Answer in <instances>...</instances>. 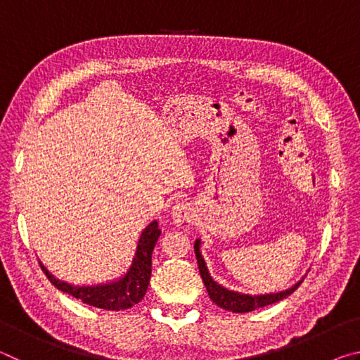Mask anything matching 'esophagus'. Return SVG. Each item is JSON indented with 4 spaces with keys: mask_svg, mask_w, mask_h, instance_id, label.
<instances>
[{
    "mask_svg": "<svg viewBox=\"0 0 360 360\" xmlns=\"http://www.w3.org/2000/svg\"><path fill=\"white\" fill-rule=\"evenodd\" d=\"M172 219L178 227L188 229L193 224V219H195L193 206L187 202H181L178 205H174L172 210Z\"/></svg>",
    "mask_w": 360,
    "mask_h": 360,
    "instance_id": "1",
    "label": "esophagus"
}]
</instances>
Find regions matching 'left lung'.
<instances>
[{
	"label": "left lung",
	"instance_id": "obj_1",
	"mask_svg": "<svg viewBox=\"0 0 360 360\" xmlns=\"http://www.w3.org/2000/svg\"><path fill=\"white\" fill-rule=\"evenodd\" d=\"M193 249H195V255H197L200 275H202V279L206 285V290H208L210 298L217 304V307L227 309V311H231V313H249V311H254V309H257V308L266 307V304L284 300L285 297H289L292 292H294L298 285L303 283V279H302V281H298L295 285H292L290 289L283 290V292H276V294H265V295L240 294V292H233V290L222 288L221 284H217L214 279L210 276V271H208V268H206V264L202 257V252H200V240L195 241Z\"/></svg>",
	"mask_w": 360,
	"mask_h": 360
}]
</instances>
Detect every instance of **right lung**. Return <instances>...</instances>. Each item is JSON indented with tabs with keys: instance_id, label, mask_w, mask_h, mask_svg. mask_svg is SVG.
Returning a JSON list of instances; mask_svg holds the SVG:
<instances>
[{
	"instance_id": "1",
	"label": "right lung",
	"mask_w": 360,
	"mask_h": 360,
	"mask_svg": "<svg viewBox=\"0 0 360 360\" xmlns=\"http://www.w3.org/2000/svg\"><path fill=\"white\" fill-rule=\"evenodd\" d=\"M162 230L158 229L157 221L150 222L148 227L143 230L139 236L138 248L135 259L131 262V266L125 276L119 278L117 281L108 284H96V285H72L57 279L47 271V268L39 264L42 271L46 273L49 281H51L58 290L70 294L82 303H87L90 307L109 309V311H120V309L131 308L143 300L148 290L152 271V251L160 236Z\"/></svg>"
}]
</instances>
